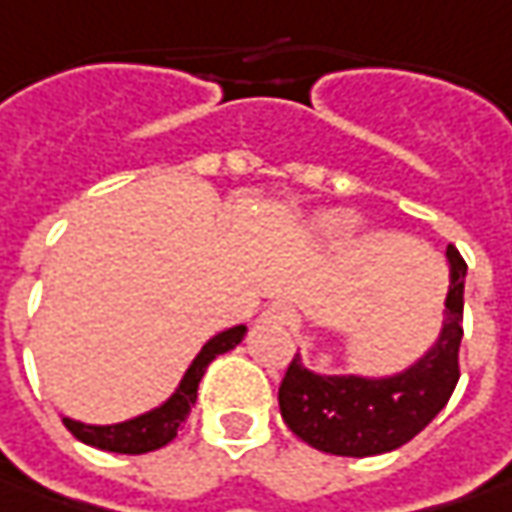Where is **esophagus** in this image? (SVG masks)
<instances>
[{
    "mask_svg": "<svg viewBox=\"0 0 512 512\" xmlns=\"http://www.w3.org/2000/svg\"><path fill=\"white\" fill-rule=\"evenodd\" d=\"M260 318H263V323H272V326H292V321H295V312H292L286 303H272Z\"/></svg>",
    "mask_w": 512,
    "mask_h": 512,
    "instance_id": "1",
    "label": "esophagus"
}]
</instances>
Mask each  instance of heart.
Returning a JSON list of instances; mask_svg holds the SVG:
<instances>
[{
  "mask_svg": "<svg viewBox=\"0 0 512 512\" xmlns=\"http://www.w3.org/2000/svg\"><path fill=\"white\" fill-rule=\"evenodd\" d=\"M352 229V217L349 214H332V217H326L323 220V232L329 234H344Z\"/></svg>",
  "mask_w": 512,
  "mask_h": 512,
  "instance_id": "1",
  "label": "heart"
}]
</instances>
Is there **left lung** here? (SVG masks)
Returning <instances> with one entry per match:
<instances>
[{
    "label": "left lung",
    "mask_w": 512,
    "mask_h": 512,
    "mask_svg": "<svg viewBox=\"0 0 512 512\" xmlns=\"http://www.w3.org/2000/svg\"><path fill=\"white\" fill-rule=\"evenodd\" d=\"M450 257L447 321L438 344L404 375L355 378L315 375L295 355L280 381L278 404L286 427L309 447L329 456L364 458L404 447L447 407L458 378V346L464 338V275L456 246Z\"/></svg>",
    "instance_id": "left-lung-1"
}]
</instances>
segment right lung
<instances>
[{"instance_id":"add662e5","label":"right lung","mask_w":512,"mask_h":512,"mask_svg":"<svg viewBox=\"0 0 512 512\" xmlns=\"http://www.w3.org/2000/svg\"><path fill=\"white\" fill-rule=\"evenodd\" d=\"M243 335H246V326H232V329L214 335L212 341L203 346V352L194 358L183 384L177 387V392L168 398L160 410L145 412L140 418H131L125 424H111V427H88V424H79V421H71V418H62V424L82 444L100 447V450H108V453L143 456V453H151V450H160V447H166L168 441H174L177 430L186 424L191 407L197 401V384H200L206 367L212 364L217 355H223V352H229V349L240 344Z\"/></svg>"}]
</instances>
